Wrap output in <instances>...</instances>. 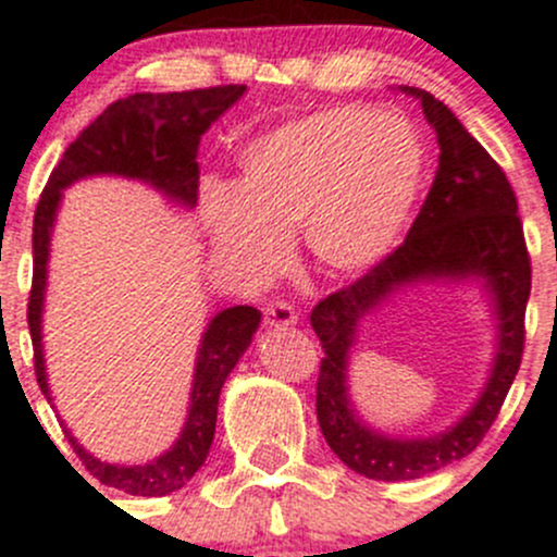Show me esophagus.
I'll return each instance as SVG.
<instances>
[{
    "mask_svg": "<svg viewBox=\"0 0 557 557\" xmlns=\"http://www.w3.org/2000/svg\"><path fill=\"white\" fill-rule=\"evenodd\" d=\"M296 310L288 305V301H269L267 307H263V321L269 323V326H294L296 323Z\"/></svg>",
    "mask_w": 557,
    "mask_h": 557,
    "instance_id": "esophagus-1",
    "label": "esophagus"
}]
</instances>
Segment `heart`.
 I'll use <instances>...</instances> for the list:
<instances>
[{"instance_id": "1", "label": "heart", "mask_w": 557, "mask_h": 557, "mask_svg": "<svg viewBox=\"0 0 557 557\" xmlns=\"http://www.w3.org/2000/svg\"><path fill=\"white\" fill-rule=\"evenodd\" d=\"M422 138L405 119L329 108L263 135L242 154L236 193L203 196L207 223L231 267L252 280L288 261L299 234L323 274H354L397 242L424 180Z\"/></svg>"}]
</instances>
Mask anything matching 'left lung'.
Instances as JSON below:
<instances>
[{
	"instance_id": "1",
	"label": "left lung",
	"mask_w": 557,
	"mask_h": 557,
	"mask_svg": "<svg viewBox=\"0 0 557 557\" xmlns=\"http://www.w3.org/2000/svg\"><path fill=\"white\" fill-rule=\"evenodd\" d=\"M424 116L438 135V171L403 245L345 288L312 307V329L323 359L315 383L318 424L334 455L375 482H408L441 471L471 455L498 419L500 405L525 348V307L531 296L528 256L517 196L504 169L462 127L460 119L424 89ZM482 276L499 312V356L491 383L457 429L433 440H388L367 431L352 416L344 386V364L358 318L403 282L422 276Z\"/></svg>"
}]
</instances>
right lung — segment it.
I'll return each instance as SVG.
<instances>
[{
  "label": "right lung",
  "instance_id": "obj_1",
  "mask_svg": "<svg viewBox=\"0 0 557 557\" xmlns=\"http://www.w3.org/2000/svg\"><path fill=\"white\" fill-rule=\"evenodd\" d=\"M242 91H245V84L169 91V95L138 91V95L111 102L64 149L62 160L42 187L35 209V225H32V290L26 321H29L32 348H35V375L46 397L48 383L46 364H42L40 312L42 290H46L48 239H51L53 214H57L62 190L81 176L119 174L149 182L169 198L193 207L198 201V176H201V169H198L201 135L220 113L228 111L239 100ZM258 323H261V312L247 305L228 307L209 323L201 350H198L190 413L174 449L149 466H111V462L95 460L84 446H78L73 435H67L70 446L86 471L100 479L106 487L124 490L129 495H147V498L185 487L207 460L209 446L214 441V424H218L220 388L250 345Z\"/></svg>",
  "mask_w": 557,
  "mask_h": 557
}]
</instances>
